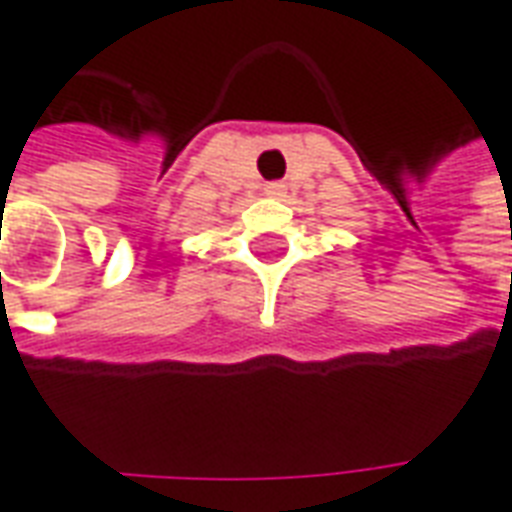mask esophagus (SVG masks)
I'll return each instance as SVG.
<instances>
[{
	"instance_id": "obj_1",
	"label": "esophagus",
	"mask_w": 512,
	"mask_h": 512,
	"mask_svg": "<svg viewBox=\"0 0 512 512\" xmlns=\"http://www.w3.org/2000/svg\"><path fill=\"white\" fill-rule=\"evenodd\" d=\"M285 191H288V186H285V183H279V180H274V183H266L268 197H285Z\"/></svg>"
}]
</instances>
